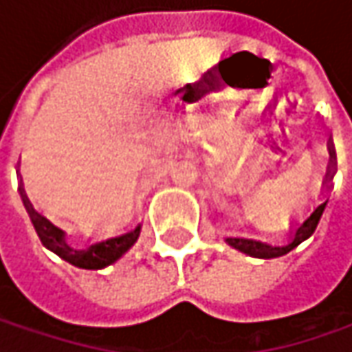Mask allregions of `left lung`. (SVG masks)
I'll list each match as a JSON object with an SVG mask.
<instances>
[{
	"label": "left lung",
	"instance_id": "1",
	"mask_svg": "<svg viewBox=\"0 0 352 352\" xmlns=\"http://www.w3.org/2000/svg\"><path fill=\"white\" fill-rule=\"evenodd\" d=\"M329 144V142H327ZM333 146V144H331ZM329 146V165H327V175L329 179H333L335 175V150ZM327 202L320 204L314 212L309 214L306 220H302V224L298 226L292 234V239L285 243V245H269V243H263V241H257V239H245V237H226V243L232 245L237 251L245 253V255H251V257H261V259H271V257H280V255H286L288 251H292L294 248H298L304 239H308L316 228L320 224L321 214H323V208H325Z\"/></svg>",
	"mask_w": 352,
	"mask_h": 352
}]
</instances>
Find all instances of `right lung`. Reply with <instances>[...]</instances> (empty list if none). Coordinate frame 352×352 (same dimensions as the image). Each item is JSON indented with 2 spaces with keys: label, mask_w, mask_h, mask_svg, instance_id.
Instances as JSON below:
<instances>
[{
  "label": "right lung",
  "mask_w": 352,
  "mask_h": 352,
  "mask_svg": "<svg viewBox=\"0 0 352 352\" xmlns=\"http://www.w3.org/2000/svg\"><path fill=\"white\" fill-rule=\"evenodd\" d=\"M21 197H23V202L27 206V210H31L36 218H34V228L43 230V243L50 251H54L58 257H62L64 261H67L69 265L74 267H79V269H89V271H97V269H104L109 265H113L116 261L120 259L128 249L132 248L136 241H138L140 230H142V224H136V228H132L126 234H120V236L109 237V239H103V241H97V243H91L87 249H76L72 248L64 237V232L60 228L52 226L46 218H43L41 214H36L32 210V206H29V200L23 195L21 190ZM47 236H44L43 234ZM41 236V234H38Z\"/></svg>",
  "instance_id": "obj_1"
}]
</instances>
